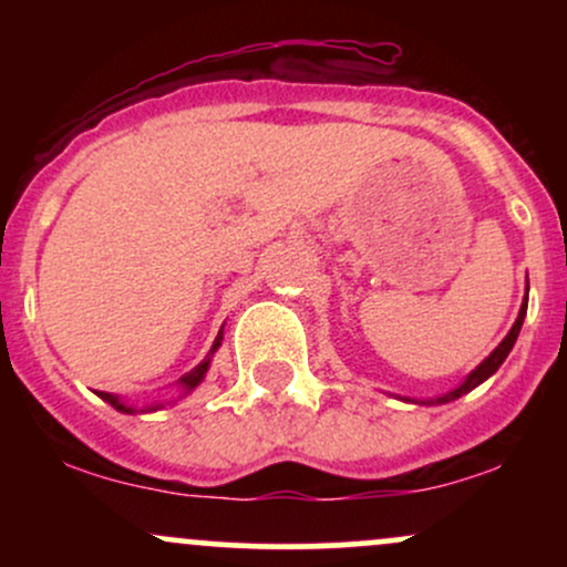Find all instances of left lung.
<instances>
[{
  "mask_svg": "<svg viewBox=\"0 0 567 567\" xmlns=\"http://www.w3.org/2000/svg\"><path fill=\"white\" fill-rule=\"evenodd\" d=\"M525 311H528V290H525V303H523V309H519L517 320H514V324H512V330H509V333H506L504 341H501L498 347L493 349L491 354H487L485 360L480 362V365L474 368L470 375H466V381H464V383H458V386H455L453 392L442 394V396H437V400H410V402H421V405H445V402H451V400H458L461 394L472 392L474 386H480V383L491 379V375L496 373V370L501 368V362L506 360V354H509V351H512L514 341H517V336H519V328H523V320H525Z\"/></svg>",
  "mask_w": 567,
  "mask_h": 567,
  "instance_id": "1",
  "label": "left lung"
}]
</instances>
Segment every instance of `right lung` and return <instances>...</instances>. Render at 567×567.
Listing matches in <instances>:
<instances>
[{"instance_id":"right-lung-1","label":"right lung","mask_w":567,"mask_h":567,"mask_svg":"<svg viewBox=\"0 0 567 567\" xmlns=\"http://www.w3.org/2000/svg\"><path fill=\"white\" fill-rule=\"evenodd\" d=\"M220 341H224V336H220L218 333V338H216V343H213V349H210V354H213V351H216L218 347H220ZM207 368H210V357H207V360L205 362H199V365L197 368H194V370H188V373L184 375V379H181L178 383H181V386H184V392H192V389H197L199 386V383H202V379H205V373H207ZM97 396H101V400L103 402H109V405H112V408H116V410H120V413H138V410H135V408H130V405H125V402H122L120 400V396H114V394H109V392H97ZM162 405H148V408H143V410H146V413H148V410H159ZM143 410H141V413H143Z\"/></svg>"}]
</instances>
